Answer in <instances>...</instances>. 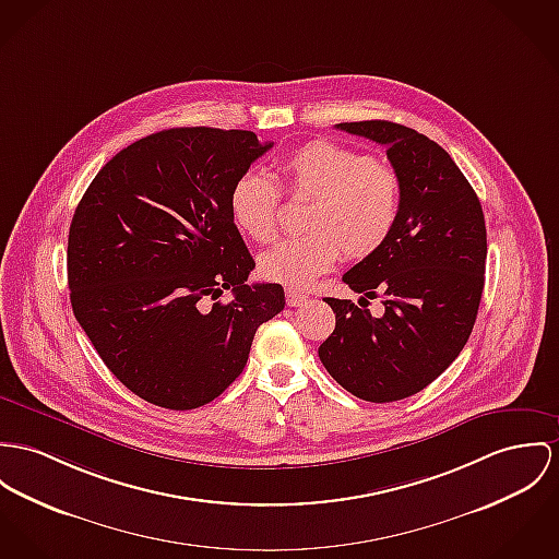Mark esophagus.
Instances as JSON below:
<instances>
[{
	"label": "esophagus",
	"instance_id": "1",
	"mask_svg": "<svg viewBox=\"0 0 559 559\" xmlns=\"http://www.w3.org/2000/svg\"><path fill=\"white\" fill-rule=\"evenodd\" d=\"M285 300H287L289 306H300V304L308 300V296L301 294V292H296V289H287L285 292Z\"/></svg>",
	"mask_w": 559,
	"mask_h": 559
}]
</instances>
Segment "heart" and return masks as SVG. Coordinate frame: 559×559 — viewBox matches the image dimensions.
Wrapping results in <instances>:
<instances>
[{
	"instance_id": "1",
	"label": "heart",
	"mask_w": 559,
	"mask_h": 559,
	"mask_svg": "<svg viewBox=\"0 0 559 559\" xmlns=\"http://www.w3.org/2000/svg\"><path fill=\"white\" fill-rule=\"evenodd\" d=\"M283 189L310 200L300 238L283 240L259 259V272L294 289L310 285L338 259L359 261L381 251L402 211V178L383 159L350 146L314 140L292 151L283 164ZM229 216L258 242L278 231L281 189L267 174H240L229 189Z\"/></svg>"
}]
</instances>
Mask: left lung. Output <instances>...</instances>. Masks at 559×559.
<instances>
[{"mask_svg":"<svg viewBox=\"0 0 559 559\" xmlns=\"http://www.w3.org/2000/svg\"><path fill=\"white\" fill-rule=\"evenodd\" d=\"M383 144L402 178V211L385 247L343 276L359 304L325 298L336 330L319 346L332 379L366 402H395L436 381L473 332L485 283L480 202L451 155L391 121L336 126ZM386 312L372 318L368 299Z\"/></svg>","mask_w":559,"mask_h":559,"instance_id":"8db88e82","label":"left lung"}]
</instances>
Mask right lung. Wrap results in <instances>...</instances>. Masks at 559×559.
<instances>
[{
	"mask_svg": "<svg viewBox=\"0 0 559 559\" xmlns=\"http://www.w3.org/2000/svg\"><path fill=\"white\" fill-rule=\"evenodd\" d=\"M272 142L245 129L174 128L117 153L88 185L68 238L76 321L108 370L170 411L213 402L285 308L229 216V189ZM229 288L235 298H217Z\"/></svg>",
	"mask_w": 559,
	"mask_h": 559,
	"instance_id": "right-lung-1",
	"label": "right lung"
}]
</instances>
